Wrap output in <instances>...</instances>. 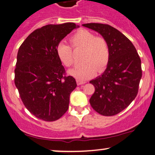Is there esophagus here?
I'll return each instance as SVG.
<instances>
[{
    "label": "esophagus",
    "instance_id": "1",
    "mask_svg": "<svg viewBox=\"0 0 155 155\" xmlns=\"http://www.w3.org/2000/svg\"><path fill=\"white\" fill-rule=\"evenodd\" d=\"M76 83H77L78 85H81V84H83L85 83V81H80V80H76Z\"/></svg>",
    "mask_w": 155,
    "mask_h": 155
}]
</instances>
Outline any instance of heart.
<instances>
[{"label":"heart","mask_w":155,"mask_h":155,"mask_svg":"<svg viewBox=\"0 0 155 155\" xmlns=\"http://www.w3.org/2000/svg\"><path fill=\"white\" fill-rule=\"evenodd\" d=\"M71 46L59 44L57 47V57L65 67H71L74 62V51L82 50L81 62L84 64L69 71V74L80 81L93 77L96 72L101 73L107 67L110 51L107 40L98 37L93 32L80 29L69 37Z\"/></svg>","instance_id":"b5f03b06"}]
</instances>
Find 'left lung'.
<instances>
[{"label":"left lung","instance_id":"left-lung-1","mask_svg":"<svg viewBox=\"0 0 155 155\" xmlns=\"http://www.w3.org/2000/svg\"><path fill=\"white\" fill-rule=\"evenodd\" d=\"M82 25L102 35L110 51V62L104 74L90 81L95 87L90 104L100 115H117L137 96L142 77L140 58L132 42L114 27L102 23Z\"/></svg>","mask_w":155,"mask_h":155}]
</instances>
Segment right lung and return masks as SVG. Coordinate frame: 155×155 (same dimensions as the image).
I'll use <instances>...</instances> for the list:
<instances>
[{
    "label": "right lung",
    "mask_w": 155,
    "mask_h": 155,
    "mask_svg": "<svg viewBox=\"0 0 155 155\" xmlns=\"http://www.w3.org/2000/svg\"><path fill=\"white\" fill-rule=\"evenodd\" d=\"M76 25L74 23L47 25L31 33L17 56L15 84L23 104L45 121L60 118L68 110L70 95L76 87L73 76L57 54V47Z\"/></svg>",
    "instance_id": "obj_1"
}]
</instances>
